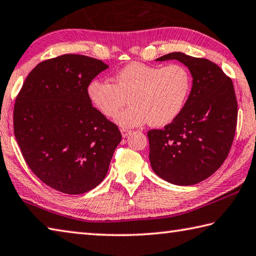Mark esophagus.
<instances>
[{"mask_svg":"<svg viewBox=\"0 0 256 256\" xmlns=\"http://www.w3.org/2000/svg\"><path fill=\"white\" fill-rule=\"evenodd\" d=\"M120 133H122V136L123 138H126L130 133H131V130H128V128H120Z\"/></svg>","mask_w":256,"mask_h":256,"instance_id":"obj_1","label":"esophagus"}]
</instances>
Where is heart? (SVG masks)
Segmentation results:
<instances>
[{
    "label": "heart",
    "mask_w": 256,
    "mask_h": 256,
    "mask_svg": "<svg viewBox=\"0 0 256 256\" xmlns=\"http://www.w3.org/2000/svg\"><path fill=\"white\" fill-rule=\"evenodd\" d=\"M192 86V74L181 64L161 66L131 62L116 74L115 84L92 80L88 86V96L108 118H114L130 97L131 106L116 118L122 126L146 122L162 126L180 114Z\"/></svg>",
    "instance_id": "obj_1"
}]
</instances>
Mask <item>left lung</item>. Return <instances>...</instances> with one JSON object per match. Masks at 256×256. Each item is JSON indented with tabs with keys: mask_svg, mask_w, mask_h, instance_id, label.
Returning a JSON list of instances; mask_svg holds the SVG:
<instances>
[{
	"mask_svg": "<svg viewBox=\"0 0 256 256\" xmlns=\"http://www.w3.org/2000/svg\"><path fill=\"white\" fill-rule=\"evenodd\" d=\"M176 59L192 75V88L180 114L162 130L148 132L150 164L168 182L196 184L210 176L228 156L238 125V100L230 78L215 62L181 52Z\"/></svg>",
	"mask_w": 256,
	"mask_h": 256,
	"instance_id": "8db88e82",
	"label": "left lung"
}]
</instances>
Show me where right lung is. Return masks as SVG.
I'll return each mask as SVG.
<instances>
[{
  "instance_id": "right-lung-1",
  "label": "right lung",
  "mask_w": 256,
  "mask_h": 256,
  "mask_svg": "<svg viewBox=\"0 0 256 256\" xmlns=\"http://www.w3.org/2000/svg\"><path fill=\"white\" fill-rule=\"evenodd\" d=\"M108 66L84 54L47 59L32 69L16 98L13 128L26 164L49 187L80 194L98 186L122 140L118 126L88 96Z\"/></svg>"
}]
</instances>
